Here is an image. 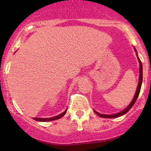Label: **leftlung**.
<instances>
[{"label": "left lung", "instance_id": "left-lung-1", "mask_svg": "<svg viewBox=\"0 0 151 151\" xmlns=\"http://www.w3.org/2000/svg\"><path fill=\"white\" fill-rule=\"evenodd\" d=\"M135 51H136V50L135 49ZM136 55H137V52H136ZM137 58H138V62H139V64H140V76H139V82H138V87H137V90H136V94H135L134 97H133L132 101H131V103L126 108L124 109V110H123L122 111L119 112V113L118 114H112V115H105V114H99L98 113V112L95 111L94 112L97 114L98 116H99L101 117H103V118H116V117H119L121 116H123L124 114H125L127 113L128 111L130 110V109H131V107L133 106V104H135V102L137 100V98H138V95H139V93H140V91H141V84H142V81H143V66H142V63H141V61L140 60V59L138 58V57L137 56Z\"/></svg>", "mask_w": 151, "mask_h": 151}]
</instances>
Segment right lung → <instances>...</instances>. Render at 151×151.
I'll list each match as a JSON object with an SVG mask.
<instances>
[{"instance_id": "right-lung-1", "label": "right lung", "mask_w": 151, "mask_h": 151, "mask_svg": "<svg viewBox=\"0 0 151 151\" xmlns=\"http://www.w3.org/2000/svg\"><path fill=\"white\" fill-rule=\"evenodd\" d=\"M67 109H66L65 111L63 112V113L60 114V115L57 116H55V117H52V118H46V119H43V118H34L33 119H35V121H43V122H46V121H54V120H57V119H60V118H62L63 116L64 115L66 114V112H67Z\"/></svg>"}]
</instances>
